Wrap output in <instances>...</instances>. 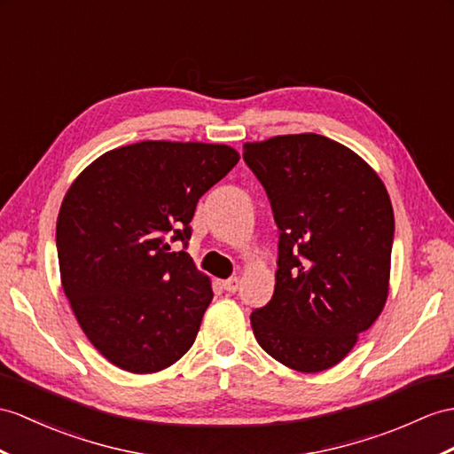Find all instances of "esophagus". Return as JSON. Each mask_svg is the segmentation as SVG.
I'll list each match as a JSON object with an SVG mask.
<instances>
[{
  "mask_svg": "<svg viewBox=\"0 0 454 454\" xmlns=\"http://www.w3.org/2000/svg\"><path fill=\"white\" fill-rule=\"evenodd\" d=\"M239 285H240V281L237 278H231V279L223 281V289L227 293H237L239 291Z\"/></svg>",
  "mask_w": 454,
  "mask_h": 454,
  "instance_id": "obj_1",
  "label": "esophagus"
}]
</instances>
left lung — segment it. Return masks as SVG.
Returning <instances> with one entry per match:
<instances>
[{"label":"left lung","mask_w":454,"mask_h":454,"mask_svg":"<svg viewBox=\"0 0 454 454\" xmlns=\"http://www.w3.org/2000/svg\"><path fill=\"white\" fill-rule=\"evenodd\" d=\"M242 158L279 229L275 291L250 316L254 337L293 370L333 368L389 293V194L355 152L314 132L247 142Z\"/></svg>","instance_id":"left-lung-1"}]
</instances>
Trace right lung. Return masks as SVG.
Returning <instances> with one entry per match:
<instances>
[{
    "instance_id": "add662e5",
    "label": "right lung",
    "mask_w": 454,
    "mask_h": 454,
    "mask_svg": "<svg viewBox=\"0 0 454 454\" xmlns=\"http://www.w3.org/2000/svg\"><path fill=\"white\" fill-rule=\"evenodd\" d=\"M225 144L144 140L76 176L55 231L63 291L117 368L153 373L192 347L212 285L184 250L200 198L235 168Z\"/></svg>"
}]
</instances>
